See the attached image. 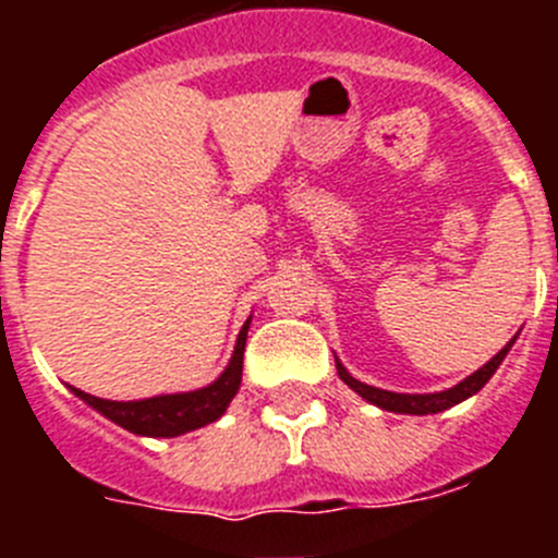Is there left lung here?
<instances>
[{
  "label": "left lung",
  "mask_w": 558,
  "mask_h": 558,
  "mask_svg": "<svg viewBox=\"0 0 558 558\" xmlns=\"http://www.w3.org/2000/svg\"><path fill=\"white\" fill-rule=\"evenodd\" d=\"M511 349V340L506 343V347L500 349V352L495 354V357L486 363L483 368H477L475 374H470V377L463 379V383H458L456 388H447V391H438V393H393V391H383V388H374V386H366V383H360V379H354L352 374L347 372V368L340 366L338 360V377L347 383L352 391H357L360 397L368 399L372 405L383 408V411H393V413H413V416H425V413H438V411H447V408L458 405V402H463L466 397H472V393L481 391L486 383H489L492 374L497 372V366L502 363V357H506V352Z\"/></svg>",
  "instance_id": "1"
}]
</instances>
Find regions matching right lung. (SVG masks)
<instances>
[{
	"label": "right lung",
	"instance_id": "1",
	"mask_svg": "<svg viewBox=\"0 0 558 558\" xmlns=\"http://www.w3.org/2000/svg\"><path fill=\"white\" fill-rule=\"evenodd\" d=\"M248 324L251 322H245V327L236 335L234 354H231L226 372L211 386L201 388V391L167 393V397L140 399V402H111V399L92 397V393L81 391V388H72V391L81 399H86L92 408H97L102 416H108L111 422L125 427V430L136 433V436L172 438L181 436V433L198 430V427L223 416V411L234 399L236 388H240Z\"/></svg>",
	"mask_w": 558,
	"mask_h": 558
}]
</instances>
